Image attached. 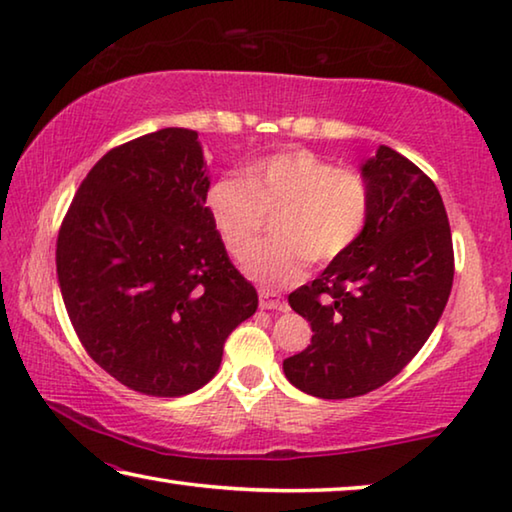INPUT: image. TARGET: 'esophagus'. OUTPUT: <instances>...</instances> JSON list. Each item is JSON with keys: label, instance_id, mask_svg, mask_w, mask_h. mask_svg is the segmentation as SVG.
I'll return each mask as SVG.
<instances>
[{"label": "esophagus", "instance_id": "esophagus-1", "mask_svg": "<svg viewBox=\"0 0 512 512\" xmlns=\"http://www.w3.org/2000/svg\"><path fill=\"white\" fill-rule=\"evenodd\" d=\"M259 307H262V309H275V311H287L289 309V302L284 300L280 293L262 289V291H259Z\"/></svg>", "mask_w": 512, "mask_h": 512}]
</instances>
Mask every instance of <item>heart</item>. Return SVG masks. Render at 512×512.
I'll list each match as a JSON object with an SVG mask.
<instances>
[{
	"label": "heart",
	"instance_id": "obj_1",
	"mask_svg": "<svg viewBox=\"0 0 512 512\" xmlns=\"http://www.w3.org/2000/svg\"><path fill=\"white\" fill-rule=\"evenodd\" d=\"M207 212L230 255L241 259L261 236L265 216L276 214L271 245L250 252L244 273L264 287H291L307 264H332L366 230L372 192L363 173L334 167L302 149H284L250 162L244 178H216L205 194Z\"/></svg>",
	"mask_w": 512,
	"mask_h": 512
}]
</instances>
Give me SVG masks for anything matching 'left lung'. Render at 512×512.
I'll return each mask as SVG.
<instances>
[{
    "label": "left lung",
    "instance_id": "1",
    "mask_svg": "<svg viewBox=\"0 0 512 512\" xmlns=\"http://www.w3.org/2000/svg\"><path fill=\"white\" fill-rule=\"evenodd\" d=\"M361 173L372 192L361 239L289 296L314 336L284 359V375L323 400L391 381L431 336L454 282L452 230L433 180L391 146Z\"/></svg>",
    "mask_w": 512,
    "mask_h": 512
}]
</instances>
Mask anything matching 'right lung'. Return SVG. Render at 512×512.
I'll return each mask as SVG.
<instances>
[{
    "instance_id": "add662e5",
    "label": "right lung",
    "mask_w": 512,
    "mask_h": 512,
    "mask_svg": "<svg viewBox=\"0 0 512 512\" xmlns=\"http://www.w3.org/2000/svg\"><path fill=\"white\" fill-rule=\"evenodd\" d=\"M198 133L162 128L110 149L76 192L56 241L65 309L85 352L131 391L194 393L221 366L257 291L207 212Z\"/></svg>"
}]
</instances>
